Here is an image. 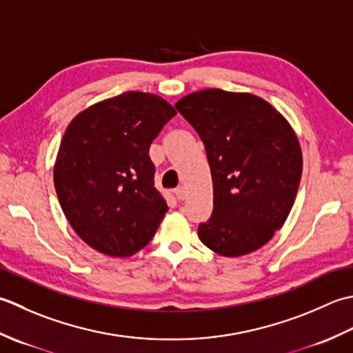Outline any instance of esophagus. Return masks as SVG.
I'll list each match as a JSON object with an SVG mask.
<instances>
[{"label": "esophagus", "mask_w": 353, "mask_h": 353, "mask_svg": "<svg viewBox=\"0 0 353 353\" xmlns=\"http://www.w3.org/2000/svg\"><path fill=\"white\" fill-rule=\"evenodd\" d=\"M174 193H175V196H176V199H178V201H184V199H185V196H187L185 187H183V185L176 187V189L174 190Z\"/></svg>", "instance_id": "34e87169"}]
</instances>
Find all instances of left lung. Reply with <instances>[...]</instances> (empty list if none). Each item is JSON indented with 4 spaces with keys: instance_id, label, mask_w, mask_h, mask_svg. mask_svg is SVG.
Wrapping results in <instances>:
<instances>
[{
    "instance_id": "obj_1",
    "label": "left lung",
    "mask_w": 353,
    "mask_h": 353,
    "mask_svg": "<svg viewBox=\"0 0 353 353\" xmlns=\"http://www.w3.org/2000/svg\"><path fill=\"white\" fill-rule=\"evenodd\" d=\"M179 114L203 140L213 179V212L198 227L225 257L253 253L285 224L303 158L296 132L274 106L250 92L208 88L179 99Z\"/></svg>"
}]
</instances>
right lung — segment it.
I'll return each instance as SVG.
<instances>
[{
    "label": "right lung",
    "mask_w": 353,
    "mask_h": 353,
    "mask_svg": "<svg viewBox=\"0 0 353 353\" xmlns=\"http://www.w3.org/2000/svg\"><path fill=\"white\" fill-rule=\"evenodd\" d=\"M175 108L150 92L128 91L71 120L53 178L70 225L91 248L129 257L146 247L168 212L154 185L149 148Z\"/></svg>",
    "instance_id": "add662e5"
}]
</instances>
